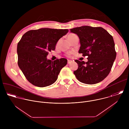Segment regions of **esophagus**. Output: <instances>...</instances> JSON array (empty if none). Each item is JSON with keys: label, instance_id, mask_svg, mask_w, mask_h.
I'll return each mask as SVG.
<instances>
[{"label": "esophagus", "instance_id": "esophagus-1", "mask_svg": "<svg viewBox=\"0 0 129 129\" xmlns=\"http://www.w3.org/2000/svg\"><path fill=\"white\" fill-rule=\"evenodd\" d=\"M67 62H68V64H71V63L72 62V61L71 60H68V61H67Z\"/></svg>", "mask_w": 129, "mask_h": 129}]
</instances>
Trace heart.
<instances>
[{
  "label": "heart",
  "mask_w": 129,
  "mask_h": 129,
  "mask_svg": "<svg viewBox=\"0 0 129 129\" xmlns=\"http://www.w3.org/2000/svg\"><path fill=\"white\" fill-rule=\"evenodd\" d=\"M75 34H69L68 36V37H67V38H68V39L69 40V39H70V38H71L73 36H75ZM69 55H70V54H69Z\"/></svg>",
  "instance_id": "heart-1"
}]
</instances>
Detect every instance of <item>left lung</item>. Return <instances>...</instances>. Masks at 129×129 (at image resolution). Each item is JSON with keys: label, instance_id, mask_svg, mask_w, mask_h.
Masks as SVG:
<instances>
[{"label": "left lung", "instance_id": "left-lung-1", "mask_svg": "<svg viewBox=\"0 0 129 129\" xmlns=\"http://www.w3.org/2000/svg\"><path fill=\"white\" fill-rule=\"evenodd\" d=\"M77 34L81 46L79 53L88 56V62L76 60L78 68L73 72L77 79L86 84H97L109 74L116 59L113 37L101 27L82 26L70 29Z\"/></svg>", "mask_w": 129, "mask_h": 129}]
</instances>
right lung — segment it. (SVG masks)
<instances>
[{
	"label": "right lung",
	"instance_id": "1",
	"mask_svg": "<svg viewBox=\"0 0 129 129\" xmlns=\"http://www.w3.org/2000/svg\"><path fill=\"white\" fill-rule=\"evenodd\" d=\"M67 29L42 28L27 31L17 45L18 65L24 76L33 85L44 87L53 84L67 60L52 61L47 58L48 52L54 50L59 40Z\"/></svg>",
	"mask_w": 129,
	"mask_h": 129
}]
</instances>
